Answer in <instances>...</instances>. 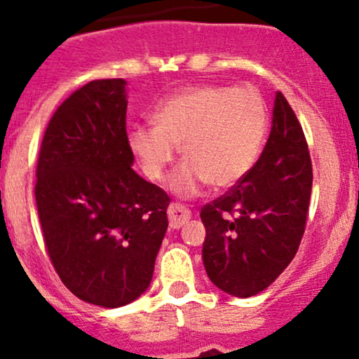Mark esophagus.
Masks as SVG:
<instances>
[{
  "label": "esophagus",
  "mask_w": 359,
  "mask_h": 359,
  "mask_svg": "<svg viewBox=\"0 0 359 359\" xmlns=\"http://www.w3.org/2000/svg\"><path fill=\"white\" fill-rule=\"evenodd\" d=\"M167 212H168V222H170V228H173V230H179L180 226H184L192 216V212L189 211L186 206H182V204L179 203H172L170 206H168Z\"/></svg>",
  "instance_id": "34e87169"
}]
</instances>
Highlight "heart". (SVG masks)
<instances>
[{
	"label": "heart",
	"mask_w": 359,
	"mask_h": 359,
	"mask_svg": "<svg viewBox=\"0 0 359 359\" xmlns=\"http://www.w3.org/2000/svg\"><path fill=\"white\" fill-rule=\"evenodd\" d=\"M155 128L137 126L128 135L129 148L153 182L163 179L180 147L182 167L172 189L192 198L206 184L228 189L252 170L264 147L269 112L254 86L198 85L173 93L151 114Z\"/></svg>",
	"instance_id": "heart-1"
}]
</instances>
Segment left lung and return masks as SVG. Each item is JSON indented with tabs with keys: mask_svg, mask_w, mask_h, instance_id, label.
<instances>
[{
	"mask_svg": "<svg viewBox=\"0 0 359 359\" xmlns=\"http://www.w3.org/2000/svg\"><path fill=\"white\" fill-rule=\"evenodd\" d=\"M312 179L300 121L278 92L261 158L238 184L201 210L206 226L203 262L212 285L249 298L274 283L300 247Z\"/></svg>",
	"mask_w": 359,
	"mask_h": 359,
	"instance_id": "left-lung-1",
	"label": "left lung"
}]
</instances>
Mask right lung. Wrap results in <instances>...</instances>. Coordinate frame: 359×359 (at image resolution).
<instances>
[{"label": "right lung", "instance_id": "1", "mask_svg": "<svg viewBox=\"0 0 359 359\" xmlns=\"http://www.w3.org/2000/svg\"><path fill=\"white\" fill-rule=\"evenodd\" d=\"M126 81L93 80L59 105L35 170L47 254L74 297L117 309L144 293L170 198L133 170Z\"/></svg>", "mask_w": 359, "mask_h": 359}]
</instances>
